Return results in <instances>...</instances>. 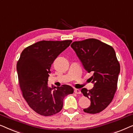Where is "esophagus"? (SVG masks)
<instances>
[{
    "instance_id": "1",
    "label": "esophagus",
    "mask_w": 133,
    "mask_h": 133,
    "mask_svg": "<svg viewBox=\"0 0 133 133\" xmlns=\"http://www.w3.org/2000/svg\"><path fill=\"white\" fill-rule=\"evenodd\" d=\"M74 92L76 93V94H81V91H80L79 89H75Z\"/></svg>"
}]
</instances>
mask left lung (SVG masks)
I'll list each match as a JSON object with an SVG mask.
<instances>
[{"mask_svg": "<svg viewBox=\"0 0 133 133\" xmlns=\"http://www.w3.org/2000/svg\"><path fill=\"white\" fill-rule=\"evenodd\" d=\"M85 70L92 72L90 78L94 87L81 89L84 96L90 100V105L84 109L95 114L104 110L113 100L117 89L120 64L114 49L95 38L73 42L70 45Z\"/></svg>", "mask_w": 133, "mask_h": 133, "instance_id": "8db88e82", "label": "left lung"}]
</instances>
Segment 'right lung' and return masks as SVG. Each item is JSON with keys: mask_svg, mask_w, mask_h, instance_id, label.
Returning a JSON list of instances; mask_svg holds the SVG:
<instances>
[{"mask_svg": "<svg viewBox=\"0 0 133 133\" xmlns=\"http://www.w3.org/2000/svg\"><path fill=\"white\" fill-rule=\"evenodd\" d=\"M72 40L40 41L26 48L17 63L18 81L23 98L39 115L48 116L58 113L64 97L74 93L69 85L56 88L48 85L50 67Z\"/></svg>", "mask_w": 133, "mask_h": 133, "instance_id": "right-lung-1", "label": "right lung"}]
</instances>
